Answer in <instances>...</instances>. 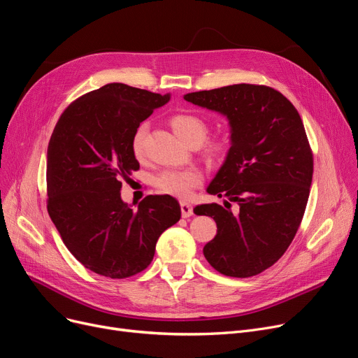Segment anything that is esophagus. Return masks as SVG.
Segmentation results:
<instances>
[{
  "label": "esophagus",
  "instance_id": "34e87169",
  "mask_svg": "<svg viewBox=\"0 0 358 358\" xmlns=\"http://www.w3.org/2000/svg\"><path fill=\"white\" fill-rule=\"evenodd\" d=\"M180 208H181L182 217H189L193 215V206L187 203V201H180Z\"/></svg>",
  "mask_w": 358,
  "mask_h": 358
}]
</instances>
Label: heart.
<instances>
[{"label":"heart","mask_w":358,"mask_h":358,"mask_svg":"<svg viewBox=\"0 0 358 358\" xmlns=\"http://www.w3.org/2000/svg\"><path fill=\"white\" fill-rule=\"evenodd\" d=\"M169 126L174 133L181 138L184 143L189 146L193 143L200 145L206 138L208 124L203 118L194 114H176L171 117ZM148 133V127L145 124L138 126L131 138V150L133 155L141 159L145 152V137ZM228 150V142L224 137L210 138L205 143V153L210 159H220ZM201 174L197 169H166L162 171L153 180L155 187L165 194L174 196L178 199H185L192 194V192L201 184Z\"/></svg>","instance_id":"obj_1"}]
</instances>
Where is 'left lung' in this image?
Listing matches in <instances>:
<instances>
[{"label":"left lung","mask_w":358,"mask_h":358,"mask_svg":"<svg viewBox=\"0 0 358 358\" xmlns=\"http://www.w3.org/2000/svg\"><path fill=\"white\" fill-rule=\"evenodd\" d=\"M184 99L225 115L231 127L227 159L208 187L228 199L225 208H194L217 227L203 255L222 275L255 276L282 257L303 220L313 177L304 124L281 92L263 85L200 90ZM229 201H238V213L226 209Z\"/></svg>","instance_id":"8db88e82"}]
</instances>
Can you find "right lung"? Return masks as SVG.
I'll return each mask as SVG.
<instances>
[{"label":"right lung","mask_w":358,"mask_h":358,"mask_svg":"<svg viewBox=\"0 0 358 358\" xmlns=\"http://www.w3.org/2000/svg\"><path fill=\"white\" fill-rule=\"evenodd\" d=\"M168 101L110 83L71 102L57 121L46 153V208L70 253L92 272L122 279L145 271L159 236L180 221L174 197L146 196L133 210L120 193L121 178L138 169L134 131Z\"/></svg>","instance_id":"right-lung-1"}]
</instances>
